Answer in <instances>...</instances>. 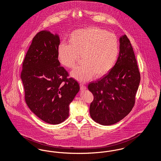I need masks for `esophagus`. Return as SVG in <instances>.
<instances>
[{
    "instance_id": "obj_1",
    "label": "esophagus",
    "mask_w": 161,
    "mask_h": 161,
    "mask_svg": "<svg viewBox=\"0 0 161 161\" xmlns=\"http://www.w3.org/2000/svg\"><path fill=\"white\" fill-rule=\"evenodd\" d=\"M80 89L81 90V91H84V90H86V86L84 85V84H80Z\"/></svg>"
}]
</instances>
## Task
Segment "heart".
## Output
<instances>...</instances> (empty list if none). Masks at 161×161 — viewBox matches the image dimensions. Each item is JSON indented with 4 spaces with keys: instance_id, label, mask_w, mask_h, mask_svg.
Returning <instances> with one entry per match:
<instances>
[{
    "instance_id": "b5f03b06",
    "label": "heart",
    "mask_w": 161,
    "mask_h": 161,
    "mask_svg": "<svg viewBox=\"0 0 161 161\" xmlns=\"http://www.w3.org/2000/svg\"><path fill=\"white\" fill-rule=\"evenodd\" d=\"M69 43L61 42L57 48L60 63L67 68H73L81 57L83 64L74 69L70 75L81 82L93 77H103L114 67L119 54L116 36L98 27L92 26L73 31Z\"/></svg>"
}]
</instances>
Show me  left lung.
Listing matches in <instances>:
<instances>
[{"instance_id": "8db88e82", "label": "left lung", "mask_w": 161, "mask_h": 161, "mask_svg": "<svg viewBox=\"0 0 161 161\" xmlns=\"http://www.w3.org/2000/svg\"><path fill=\"white\" fill-rule=\"evenodd\" d=\"M119 43L114 67L102 79L87 87L94 97L90 105L91 116L103 125L118 123L130 113L141 80L135 53L126 35L120 37Z\"/></svg>"}]
</instances>
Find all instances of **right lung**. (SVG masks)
Returning a JSON list of instances; mask_svg holds the SVG:
<instances>
[{"label": "right lung", "mask_w": 161, "mask_h": 161, "mask_svg": "<svg viewBox=\"0 0 161 161\" xmlns=\"http://www.w3.org/2000/svg\"><path fill=\"white\" fill-rule=\"evenodd\" d=\"M57 34L38 32L32 39L23 60L21 79L25 101L43 121L58 124L69 116V104L80 91L76 80L60 66Z\"/></svg>", "instance_id": "obj_1"}]
</instances>
